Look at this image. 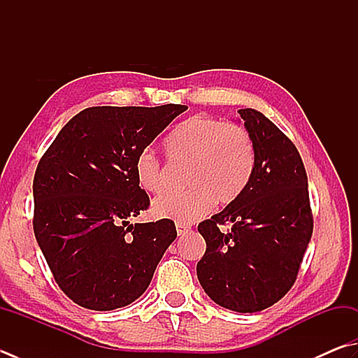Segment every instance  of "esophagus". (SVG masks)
Segmentation results:
<instances>
[{
  "instance_id": "1",
  "label": "esophagus",
  "mask_w": 358,
  "mask_h": 358,
  "mask_svg": "<svg viewBox=\"0 0 358 358\" xmlns=\"http://www.w3.org/2000/svg\"><path fill=\"white\" fill-rule=\"evenodd\" d=\"M176 231H178V235H185V234H188V232L192 231V227L187 226V224H182V222H178Z\"/></svg>"
}]
</instances>
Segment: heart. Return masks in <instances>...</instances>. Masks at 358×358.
<instances>
[{"label": "heart", "instance_id": "heart-1", "mask_svg": "<svg viewBox=\"0 0 358 358\" xmlns=\"http://www.w3.org/2000/svg\"><path fill=\"white\" fill-rule=\"evenodd\" d=\"M166 156L173 164L188 165L180 193L162 194L152 202L157 218L193 222L204 217L213 202L231 204L241 196L255 166L251 134L235 123L212 117H192L179 123L165 140ZM134 176L141 190L159 193L165 187V171L150 150L138 152Z\"/></svg>", "mask_w": 358, "mask_h": 358}]
</instances>
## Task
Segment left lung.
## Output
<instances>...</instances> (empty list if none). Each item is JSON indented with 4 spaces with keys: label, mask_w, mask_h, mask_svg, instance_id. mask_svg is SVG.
<instances>
[{
    "label": "left lung",
    "mask_w": 358,
    "mask_h": 358,
    "mask_svg": "<svg viewBox=\"0 0 358 358\" xmlns=\"http://www.w3.org/2000/svg\"><path fill=\"white\" fill-rule=\"evenodd\" d=\"M255 148L246 190L210 220L199 222L206 254L199 284L218 306L238 313L260 312L293 287L312 238L308 182L298 150L262 112L240 109ZM231 222V231L217 226Z\"/></svg>",
    "instance_id": "8db88e82"
}]
</instances>
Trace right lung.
I'll use <instances>...</instances> for the list:
<instances>
[{"label": "right lung", "mask_w": 358, "mask_h": 358, "mask_svg": "<svg viewBox=\"0 0 358 358\" xmlns=\"http://www.w3.org/2000/svg\"><path fill=\"white\" fill-rule=\"evenodd\" d=\"M187 106L89 107L57 134L34 176V234L60 289L107 312L145 293L166 248L171 220L136 222L150 196L134 176L138 152Z\"/></svg>", "instance_id": "right-lung-1"}]
</instances>
